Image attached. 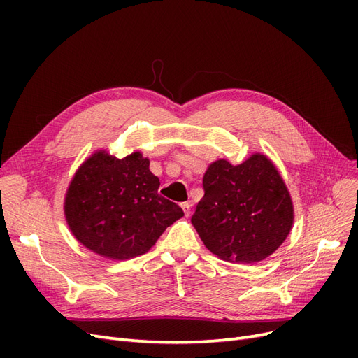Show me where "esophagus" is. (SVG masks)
Segmentation results:
<instances>
[{
    "label": "esophagus",
    "mask_w": 358,
    "mask_h": 358,
    "mask_svg": "<svg viewBox=\"0 0 358 358\" xmlns=\"http://www.w3.org/2000/svg\"><path fill=\"white\" fill-rule=\"evenodd\" d=\"M182 209H183V213H185V216H189L191 213V204L187 201V203H182Z\"/></svg>",
    "instance_id": "esophagus-1"
}]
</instances>
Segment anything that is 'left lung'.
Returning a JSON list of instances; mask_svg holds the SVG:
<instances>
[{
    "instance_id": "1",
    "label": "left lung",
    "mask_w": 358,
    "mask_h": 358,
    "mask_svg": "<svg viewBox=\"0 0 358 358\" xmlns=\"http://www.w3.org/2000/svg\"><path fill=\"white\" fill-rule=\"evenodd\" d=\"M204 196L191 222L204 246L224 262L255 264L284 243L294 222L285 182L268 157L239 166L221 158L203 176Z\"/></svg>"
}]
</instances>
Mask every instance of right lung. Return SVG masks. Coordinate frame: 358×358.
<instances>
[{"label": "right lung", "mask_w": 358, "mask_h": 358, "mask_svg": "<svg viewBox=\"0 0 358 358\" xmlns=\"http://www.w3.org/2000/svg\"><path fill=\"white\" fill-rule=\"evenodd\" d=\"M159 179L149 158L136 152L116 158L96 150L70 182L64 213L73 236L85 248L109 259L146 254L182 209L158 194Z\"/></svg>", "instance_id": "1"}]
</instances>
